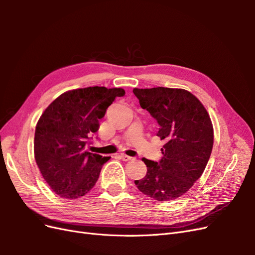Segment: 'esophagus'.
<instances>
[{"instance_id":"1","label":"esophagus","mask_w":255,"mask_h":255,"mask_svg":"<svg viewBox=\"0 0 255 255\" xmlns=\"http://www.w3.org/2000/svg\"><path fill=\"white\" fill-rule=\"evenodd\" d=\"M120 157L122 158V160H125V161H128V160H132V159H134L133 157H130V156L127 155V154H120Z\"/></svg>"}]
</instances>
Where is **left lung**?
Segmentation results:
<instances>
[{"label": "left lung", "mask_w": 255, "mask_h": 255, "mask_svg": "<svg viewBox=\"0 0 255 255\" xmlns=\"http://www.w3.org/2000/svg\"><path fill=\"white\" fill-rule=\"evenodd\" d=\"M133 92L142 109L156 119V135L166 142L159 161L142 158L148 170L135 184L145 196L171 201L191 188L210 159L214 143L210 115L185 89L134 88Z\"/></svg>", "instance_id": "obj_1"}]
</instances>
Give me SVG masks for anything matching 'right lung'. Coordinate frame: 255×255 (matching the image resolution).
<instances>
[{"instance_id":"add662e5","label":"right lung","mask_w":255,"mask_h":255,"mask_svg":"<svg viewBox=\"0 0 255 255\" xmlns=\"http://www.w3.org/2000/svg\"><path fill=\"white\" fill-rule=\"evenodd\" d=\"M122 88L87 87L64 92L37 122L34 153L51 189L61 198L78 199L95 186L102 166L111 157L87 151L99 121Z\"/></svg>"}]
</instances>
